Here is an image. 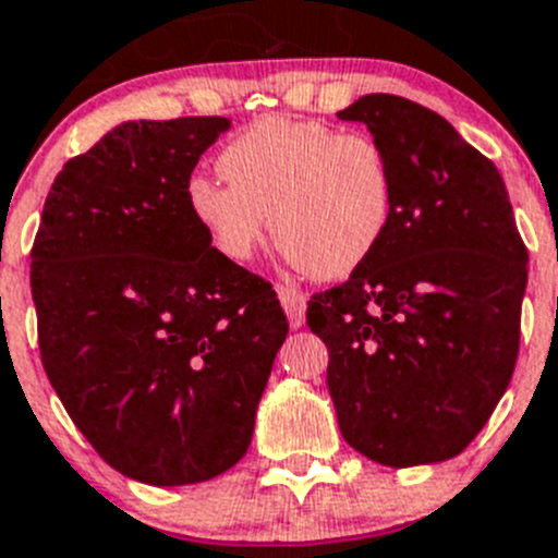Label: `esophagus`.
I'll use <instances>...</instances> for the list:
<instances>
[{"label": "esophagus", "mask_w": 558, "mask_h": 558, "mask_svg": "<svg viewBox=\"0 0 558 558\" xmlns=\"http://www.w3.org/2000/svg\"><path fill=\"white\" fill-rule=\"evenodd\" d=\"M278 298L286 308V317L292 323V328H300L306 323V294L294 289V286H278Z\"/></svg>", "instance_id": "34e87169"}]
</instances>
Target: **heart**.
<instances>
[{
    "label": "heart",
    "instance_id": "heart-1",
    "mask_svg": "<svg viewBox=\"0 0 558 558\" xmlns=\"http://www.w3.org/2000/svg\"><path fill=\"white\" fill-rule=\"evenodd\" d=\"M219 171L228 185L193 177L185 205L230 260H250L272 219L286 258L339 280L379 250L393 221L396 177L379 140L323 120H255L221 148Z\"/></svg>",
    "mask_w": 558,
    "mask_h": 558
}]
</instances>
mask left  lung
I'll list each match as a JSON object with an SVG mask.
<instances>
[{
	"instance_id": "1",
	"label": "left lung",
	"mask_w": 558,
	"mask_h": 558,
	"mask_svg": "<svg viewBox=\"0 0 558 558\" xmlns=\"http://www.w3.org/2000/svg\"><path fill=\"white\" fill-rule=\"evenodd\" d=\"M337 118L387 151L396 213L345 283L312 294L306 323L328 348L342 438L381 466L440 463L511 381L527 250L500 171L433 109L365 95Z\"/></svg>"
}]
</instances>
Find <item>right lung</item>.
Here are the masks:
<instances>
[{
	"label": "right lung",
	"instance_id": "1",
	"mask_svg": "<svg viewBox=\"0 0 558 558\" xmlns=\"http://www.w3.org/2000/svg\"><path fill=\"white\" fill-rule=\"evenodd\" d=\"M227 118L140 120L61 168L31 250L38 351L72 424L120 474L210 481L244 458L289 323L272 283L191 219Z\"/></svg>",
	"mask_w": 558,
	"mask_h": 558
}]
</instances>
